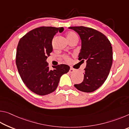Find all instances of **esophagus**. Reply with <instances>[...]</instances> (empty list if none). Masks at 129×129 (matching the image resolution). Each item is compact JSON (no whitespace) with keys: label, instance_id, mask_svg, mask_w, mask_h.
I'll return each mask as SVG.
<instances>
[{"label":"esophagus","instance_id":"1","mask_svg":"<svg viewBox=\"0 0 129 129\" xmlns=\"http://www.w3.org/2000/svg\"><path fill=\"white\" fill-rule=\"evenodd\" d=\"M69 72V73H72L74 72H75V69H73V68H71V69H70Z\"/></svg>","mask_w":129,"mask_h":129}]
</instances>
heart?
Instances as JSON below:
<instances>
[{"instance_id": "b5f03b06", "label": "heart", "mask_w": 129, "mask_h": 129, "mask_svg": "<svg viewBox=\"0 0 129 129\" xmlns=\"http://www.w3.org/2000/svg\"><path fill=\"white\" fill-rule=\"evenodd\" d=\"M67 38L68 39V40L69 41L70 40H72V39H75V38H78V37H77V35H76V34H75V33H74V32H69L67 35ZM65 58L68 61L69 60V57H67V56H65Z\"/></svg>"}]
</instances>
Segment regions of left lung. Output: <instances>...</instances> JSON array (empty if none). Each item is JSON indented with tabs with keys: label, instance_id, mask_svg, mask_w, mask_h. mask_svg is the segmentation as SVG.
<instances>
[{
	"label": "left lung",
	"instance_id": "8db88e82",
	"mask_svg": "<svg viewBox=\"0 0 129 129\" xmlns=\"http://www.w3.org/2000/svg\"><path fill=\"white\" fill-rule=\"evenodd\" d=\"M69 29L77 32L81 40L78 59L86 60L84 80L75 86L83 92H93L104 84L110 72L113 62L112 45L103 34L93 28L80 26Z\"/></svg>",
	"mask_w": 129,
	"mask_h": 129
}]
</instances>
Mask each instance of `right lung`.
I'll list each match as a JSON object with an SVG mask.
<instances>
[{"label": "right lung", "mask_w": 129, "mask_h": 129, "mask_svg": "<svg viewBox=\"0 0 129 129\" xmlns=\"http://www.w3.org/2000/svg\"><path fill=\"white\" fill-rule=\"evenodd\" d=\"M64 28L41 27L30 30L20 39L16 50V64L23 82L32 92L45 95L56 90L62 75L68 72L65 64L49 69L48 56L53 51L54 36Z\"/></svg>", "instance_id": "1"}]
</instances>
